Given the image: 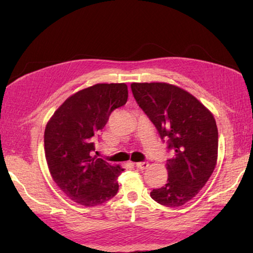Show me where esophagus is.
<instances>
[{
	"instance_id": "34e87169",
	"label": "esophagus",
	"mask_w": 253,
	"mask_h": 253,
	"mask_svg": "<svg viewBox=\"0 0 253 253\" xmlns=\"http://www.w3.org/2000/svg\"><path fill=\"white\" fill-rule=\"evenodd\" d=\"M148 166H149V163L146 162V161L136 163V168L139 169H146L148 168Z\"/></svg>"
}]
</instances>
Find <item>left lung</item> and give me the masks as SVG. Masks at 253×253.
I'll list each match as a JSON object with an SVG mask.
<instances>
[{"mask_svg": "<svg viewBox=\"0 0 253 253\" xmlns=\"http://www.w3.org/2000/svg\"><path fill=\"white\" fill-rule=\"evenodd\" d=\"M132 95L163 142L174 152L166 162L169 178L151 196L165 207H182L202 190L217 158V127L213 115L191 93L165 83L130 84Z\"/></svg>", "mask_w": 253, "mask_h": 253, "instance_id": "1", "label": "left lung"}]
</instances>
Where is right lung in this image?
I'll return each mask as SVG.
<instances>
[{
  "label": "right lung",
  "instance_id": "1",
  "mask_svg": "<svg viewBox=\"0 0 253 253\" xmlns=\"http://www.w3.org/2000/svg\"><path fill=\"white\" fill-rule=\"evenodd\" d=\"M127 98L126 84H98L68 98L46 124L44 153L51 176L68 198L84 207L105 203L118 192L124 169L91 154L110 114Z\"/></svg>",
  "mask_w": 253,
  "mask_h": 253
}]
</instances>
